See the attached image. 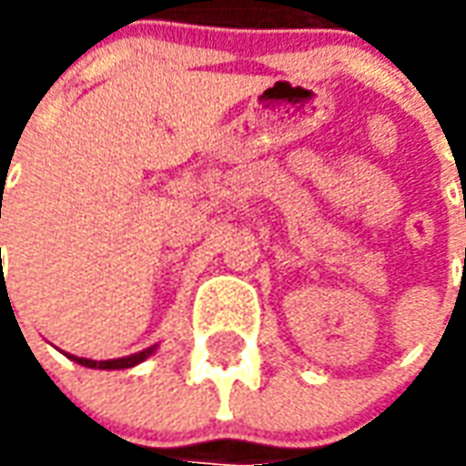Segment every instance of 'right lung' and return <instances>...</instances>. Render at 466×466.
<instances>
[{"mask_svg": "<svg viewBox=\"0 0 466 466\" xmlns=\"http://www.w3.org/2000/svg\"><path fill=\"white\" fill-rule=\"evenodd\" d=\"M159 344H152V347H147L142 351H134L129 357H119V360H85V357H75V354H66L69 360L76 361V364H82V367H89V370H129V367H137V364H142L144 360H149L154 351H157Z\"/></svg>", "mask_w": 466, "mask_h": 466, "instance_id": "obj_1", "label": "right lung"}]
</instances>
